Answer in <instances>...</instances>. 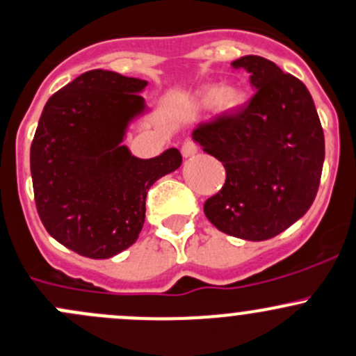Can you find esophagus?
<instances>
[{
	"label": "esophagus",
	"mask_w": 356,
	"mask_h": 356,
	"mask_svg": "<svg viewBox=\"0 0 356 356\" xmlns=\"http://www.w3.org/2000/svg\"><path fill=\"white\" fill-rule=\"evenodd\" d=\"M197 143L193 142V140H186L185 143H183L181 145V154H183V157H192V156H195L197 154Z\"/></svg>",
	"instance_id": "obj_1"
}]
</instances>
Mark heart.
Masks as SVG:
<instances>
[{"instance_id":"1","label":"heart","mask_w":356,"mask_h":356,"mask_svg":"<svg viewBox=\"0 0 356 356\" xmlns=\"http://www.w3.org/2000/svg\"><path fill=\"white\" fill-rule=\"evenodd\" d=\"M244 102V93L238 86L234 84H225V86H204L195 97L197 108H213L214 114H230L237 111Z\"/></svg>"}]
</instances>
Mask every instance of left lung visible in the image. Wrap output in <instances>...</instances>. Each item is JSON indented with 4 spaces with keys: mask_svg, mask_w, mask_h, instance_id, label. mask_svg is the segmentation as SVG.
<instances>
[{
    "mask_svg": "<svg viewBox=\"0 0 356 356\" xmlns=\"http://www.w3.org/2000/svg\"><path fill=\"white\" fill-rule=\"evenodd\" d=\"M232 65L249 74L254 97L193 129V142L227 171L204 213L223 234L266 241L305 216L315 200L325 157L323 129L308 88L293 74L258 55Z\"/></svg>",
    "mask_w": 356,
    "mask_h": 356,
    "instance_id": "1",
    "label": "left lung"
}]
</instances>
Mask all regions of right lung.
Here are the masks:
<instances>
[{"label": "right lung", "instance_id": "obj_1", "mask_svg": "<svg viewBox=\"0 0 356 356\" xmlns=\"http://www.w3.org/2000/svg\"><path fill=\"white\" fill-rule=\"evenodd\" d=\"M147 81L88 70L51 95L31 145L38 214L70 251L107 259L135 244L150 186L181 166L178 149L135 157L128 126L145 114Z\"/></svg>", "mask_w": 356, "mask_h": 356}]
</instances>
